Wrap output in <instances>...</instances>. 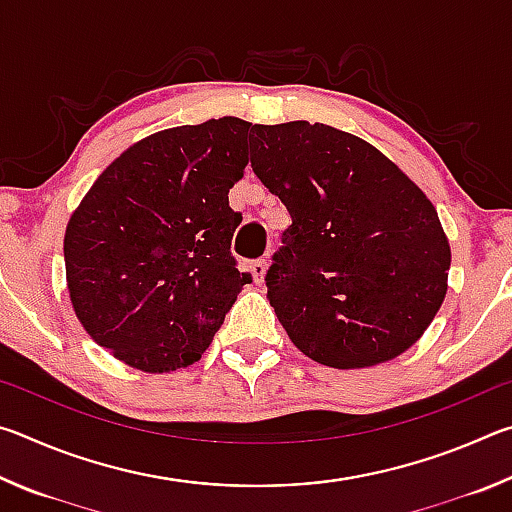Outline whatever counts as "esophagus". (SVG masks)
<instances>
[{
    "label": "esophagus",
    "mask_w": 512,
    "mask_h": 512,
    "mask_svg": "<svg viewBox=\"0 0 512 512\" xmlns=\"http://www.w3.org/2000/svg\"><path fill=\"white\" fill-rule=\"evenodd\" d=\"M250 273H253L257 284L262 282L266 273V259H255V262H250Z\"/></svg>",
    "instance_id": "obj_1"
}]
</instances>
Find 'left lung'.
<instances>
[{"label":"left lung","instance_id":"8db88e82","mask_svg":"<svg viewBox=\"0 0 512 512\" xmlns=\"http://www.w3.org/2000/svg\"><path fill=\"white\" fill-rule=\"evenodd\" d=\"M250 167L291 214L266 289L296 348L332 368L411 348L452 262L422 189L372 144L309 121L255 124Z\"/></svg>","mask_w":512,"mask_h":512}]
</instances>
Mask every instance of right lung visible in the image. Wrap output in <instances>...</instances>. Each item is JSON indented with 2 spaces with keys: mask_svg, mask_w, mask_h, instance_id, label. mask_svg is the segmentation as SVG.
Wrapping results in <instances>:
<instances>
[{
  "mask_svg": "<svg viewBox=\"0 0 512 512\" xmlns=\"http://www.w3.org/2000/svg\"><path fill=\"white\" fill-rule=\"evenodd\" d=\"M253 128L237 117L153 133L90 187L65 232L76 316L101 348L144 372L192 366L244 284L230 253Z\"/></svg>",
  "mask_w": 512,
  "mask_h": 512,
  "instance_id": "add662e5",
  "label": "right lung"
}]
</instances>
